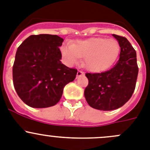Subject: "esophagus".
<instances>
[{
	"label": "esophagus",
	"mask_w": 150,
	"mask_h": 150,
	"mask_svg": "<svg viewBox=\"0 0 150 150\" xmlns=\"http://www.w3.org/2000/svg\"><path fill=\"white\" fill-rule=\"evenodd\" d=\"M84 75H85V73L82 72V71H78L77 74H76V76H77V78H78V77H79V76H84Z\"/></svg>",
	"instance_id": "1"
}]
</instances>
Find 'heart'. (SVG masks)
<instances>
[{
	"instance_id": "b5f03b06",
	"label": "heart",
	"mask_w": 150,
	"mask_h": 150,
	"mask_svg": "<svg viewBox=\"0 0 150 150\" xmlns=\"http://www.w3.org/2000/svg\"><path fill=\"white\" fill-rule=\"evenodd\" d=\"M61 54L68 65L76 64L85 57L87 69L99 71L109 67L117 58L120 51L119 42L112 39L93 38L79 40L75 44L65 43L60 48Z\"/></svg>"
}]
</instances>
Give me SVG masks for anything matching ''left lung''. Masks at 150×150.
<instances>
[{
    "mask_svg": "<svg viewBox=\"0 0 150 150\" xmlns=\"http://www.w3.org/2000/svg\"><path fill=\"white\" fill-rule=\"evenodd\" d=\"M112 36L121 48L119 61L105 72L85 74L88 79L85 99L91 108L99 110H112L123 106L132 96L138 77L135 49L127 38Z\"/></svg>",
    "mask_w": 150,
    "mask_h": 150,
    "instance_id": "left-lung-1",
    "label": "left lung"
}]
</instances>
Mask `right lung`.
I'll use <instances>...</instances> for the list:
<instances>
[{
    "mask_svg": "<svg viewBox=\"0 0 150 150\" xmlns=\"http://www.w3.org/2000/svg\"><path fill=\"white\" fill-rule=\"evenodd\" d=\"M63 40L57 35H31L18 48L12 68L13 84L18 96L29 107L55 105L64 87L76 78L77 70L60 61L59 47Z\"/></svg>",
    "mask_w": 150,
    "mask_h": 150,
    "instance_id": "1",
    "label": "right lung"
}]
</instances>
